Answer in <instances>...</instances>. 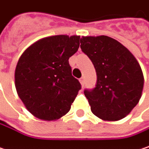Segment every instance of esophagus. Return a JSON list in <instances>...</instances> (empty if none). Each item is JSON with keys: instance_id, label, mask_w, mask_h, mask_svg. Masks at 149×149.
Returning a JSON list of instances; mask_svg holds the SVG:
<instances>
[{"instance_id": "esophagus-1", "label": "esophagus", "mask_w": 149, "mask_h": 149, "mask_svg": "<svg viewBox=\"0 0 149 149\" xmlns=\"http://www.w3.org/2000/svg\"><path fill=\"white\" fill-rule=\"evenodd\" d=\"M80 82H81V86L83 87V86H84V84H85V80H84V78H83V77H81V78L80 79Z\"/></svg>"}]
</instances>
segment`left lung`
<instances>
[{
	"label": "left lung",
	"mask_w": 149,
	"mask_h": 149,
	"mask_svg": "<svg viewBox=\"0 0 149 149\" xmlns=\"http://www.w3.org/2000/svg\"><path fill=\"white\" fill-rule=\"evenodd\" d=\"M81 48L97 74L95 88L84 91L92 113L103 120L124 118L141 97L144 77L139 62L126 47L106 36H82Z\"/></svg>",
	"instance_id": "left-lung-1"
}]
</instances>
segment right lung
<instances>
[{
  "mask_svg": "<svg viewBox=\"0 0 149 149\" xmlns=\"http://www.w3.org/2000/svg\"><path fill=\"white\" fill-rule=\"evenodd\" d=\"M80 46L79 36L38 40L21 55L15 72L17 94L26 109L42 120H56L70 110L81 84L68 59Z\"/></svg>",
  "mask_w": 149,
  "mask_h": 149,
  "instance_id": "obj_1",
  "label": "right lung"
}]
</instances>
